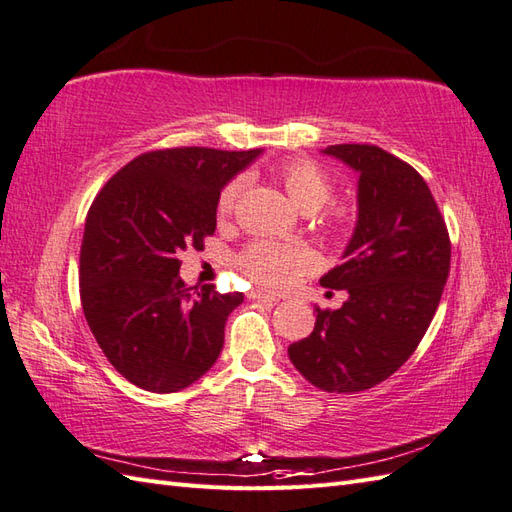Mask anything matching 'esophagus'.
Masks as SVG:
<instances>
[{
    "label": "esophagus",
    "mask_w": 512,
    "mask_h": 512,
    "mask_svg": "<svg viewBox=\"0 0 512 512\" xmlns=\"http://www.w3.org/2000/svg\"><path fill=\"white\" fill-rule=\"evenodd\" d=\"M248 296H251V299H255V301H277L275 294H268V292H261V290H253Z\"/></svg>",
    "instance_id": "34e87169"
}]
</instances>
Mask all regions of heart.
Segmentation results:
<instances>
[{
  "mask_svg": "<svg viewBox=\"0 0 512 512\" xmlns=\"http://www.w3.org/2000/svg\"><path fill=\"white\" fill-rule=\"evenodd\" d=\"M279 181L283 183L290 200L303 213H314L320 207H325L331 200V194H334V185H331L329 176L316 163L305 159L285 163L279 170ZM240 189L242 181H231L222 187L216 202L218 220H227L231 216ZM327 222L329 227L340 229L349 222V211L342 207L331 209ZM237 266L242 268L248 279L259 285L283 288L285 283H290L299 272L310 266V255L299 246H283L259 240L244 248L240 257H237Z\"/></svg>",
  "mask_w": 512,
  "mask_h": 512,
  "instance_id": "b5f03b06",
  "label": "heart"
}]
</instances>
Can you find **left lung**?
Here are the masks:
<instances>
[{
	"label": "left lung",
	"mask_w": 512,
	"mask_h": 512,
	"mask_svg": "<svg viewBox=\"0 0 512 512\" xmlns=\"http://www.w3.org/2000/svg\"><path fill=\"white\" fill-rule=\"evenodd\" d=\"M358 178V222L342 264L320 279L347 290L340 310L316 307V325L288 355L307 382L327 392H360L406 362L430 327L449 275L445 220L423 176L377 146L323 150Z\"/></svg>",
	"instance_id": "obj_1"
}]
</instances>
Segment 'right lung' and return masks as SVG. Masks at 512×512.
<instances>
[{"label":"right lung","mask_w":512,"mask_h":512,"mask_svg":"<svg viewBox=\"0 0 512 512\" xmlns=\"http://www.w3.org/2000/svg\"><path fill=\"white\" fill-rule=\"evenodd\" d=\"M261 150L165 148L126 163L87 213L80 301L115 371L150 392L192 386L216 364L242 292L187 288L185 248L216 231V202Z\"/></svg>","instance_id":"obj_1"}]
</instances>
